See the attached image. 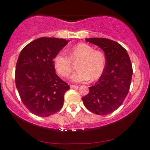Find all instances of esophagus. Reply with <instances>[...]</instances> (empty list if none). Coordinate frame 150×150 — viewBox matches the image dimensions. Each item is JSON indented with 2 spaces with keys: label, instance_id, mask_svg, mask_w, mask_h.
Wrapping results in <instances>:
<instances>
[{
  "label": "esophagus",
  "instance_id": "esophagus-1",
  "mask_svg": "<svg viewBox=\"0 0 150 150\" xmlns=\"http://www.w3.org/2000/svg\"><path fill=\"white\" fill-rule=\"evenodd\" d=\"M79 87L77 85H70V88L71 89H77Z\"/></svg>",
  "mask_w": 150,
  "mask_h": 150
}]
</instances>
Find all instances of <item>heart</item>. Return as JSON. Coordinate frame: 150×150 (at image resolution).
Segmentation results:
<instances>
[{
    "instance_id": "b5f03b06",
    "label": "heart",
    "mask_w": 150,
    "mask_h": 150,
    "mask_svg": "<svg viewBox=\"0 0 150 150\" xmlns=\"http://www.w3.org/2000/svg\"><path fill=\"white\" fill-rule=\"evenodd\" d=\"M69 57L63 51L57 53L53 59V64L57 73L63 78H67L72 70V62L80 61L77 69L71 76V81L75 83L96 81L103 74L106 67V57L101 51L89 44L81 43L73 46L68 51Z\"/></svg>"
}]
</instances>
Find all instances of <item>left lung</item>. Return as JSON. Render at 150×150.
Wrapping results in <instances>:
<instances>
[{"label":"left lung","instance_id":"left-lung-1","mask_svg":"<svg viewBox=\"0 0 150 150\" xmlns=\"http://www.w3.org/2000/svg\"><path fill=\"white\" fill-rule=\"evenodd\" d=\"M85 40L104 51L106 67L101 77L82 100L91 112L106 115L117 109L128 95L133 73L132 64L126 50L119 43L106 38Z\"/></svg>","mask_w":150,"mask_h":150}]
</instances>
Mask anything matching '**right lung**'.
Masks as SVG:
<instances>
[{"label": "right lung", "instance_id": "right-lung-1", "mask_svg": "<svg viewBox=\"0 0 150 150\" xmlns=\"http://www.w3.org/2000/svg\"><path fill=\"white\" fill-rule=\"evenodd\" d=\"M69 40L40 38L22 49L16 67L15 81L20 97L27 109L46 117L62 108L67 83L55 73L53 59Z\"/></svg>", "mask_w": 150, "mask_h": 150}]
</instances>
